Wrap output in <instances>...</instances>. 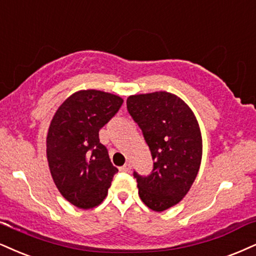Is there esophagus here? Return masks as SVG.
<instances>
[{
    "label": "esophagus",
    "instance_id": "1",
    "mask_svg": "<svg viewBox=\"0 0 256 256\" xmlns=\"http://www.w3.org/2000/svg\"><path fill=\"white\" fill-rule=\"evenodd\" d=\"M120 171H121V172H129V171H130V164H124V165L120 167Z\"/></svg>",
    "mask_w": 256,
    "mask_h": 256
}]
</instances>
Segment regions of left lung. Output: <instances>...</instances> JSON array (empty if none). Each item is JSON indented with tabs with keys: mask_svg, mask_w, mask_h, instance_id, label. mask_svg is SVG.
I'll return each mask as SVG.
<instances>
[{
	"mask_svg": "<svg viewBox=\"0 0 256 256\" xmlns=\"http://www.w3.org/2000/svg\"><path fill=\"white\" fill-rule=\"evenodd\" d=\"M127 109L142 132L153 159L150 174L133 173L138 196L150 209L179 203L194 184L202 160V136L194 112L165 91L128 97Z\"/></svg>",
	"mask_w": 256,
	"mask_h": 256,
	"instance_id": "left-lung-1",
	"label": "left lung"
}]
</instances>
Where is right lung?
Segmentation results:
<instances>
[{
    "instance_id": "add662e5",
    "label": "right lung",
    "mask_w": 256,
    "mask_h": 256,
    "mask_svg": "<svg viewBox=\"0 0 256 256\" xmlns=\"http://www.w3.org/2000/svg\"><path fill=\"white\" fill-rule=\"evenodd\" d=\"M123 100L98 90H82L68 97L53 116L47 134V160L62 197L80 209L102 203L114 176L100 129L121 108Z\"/></svg>"
}]
</instances>
